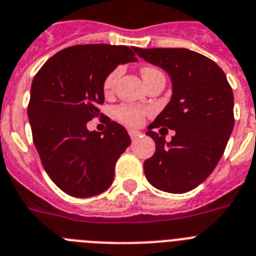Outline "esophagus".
<instances>
[{"instance_id":"obj_1","label":"esophagus","mask_w":256,"mask_h":256,"mask_svg":"<svg viewBox=\"0 0 256 256\" xmlns=\"http://www.w3.org/2000/svg\"><path fill=\"white\" fill-rule=\"evenodd\" d=\"M128 135H130V138L132 139H136L139 135H140V132H136V130H132V128H130V130H128Z\"/></svg>"}]
</instances>
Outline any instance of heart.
<instances>
[{
	"label": "heart",
	"mask_w": 256,
	"mask_h": 256,
	"mask_svg": "<svg viewBox=\"0 0 256 256\" xmlns=\"http://www.w3.org/2000/svg\"><path fill=\"white\" fill-rule=\"evenodd\" d=\"M140 74L143 80L152 75L156 74H162L160 68H154V66H143L140 68ZM121 75V70L120 68H113L112 72H109L106 74V76L102 80V91L105 94H110L114 88L116 83H117L118 78ZM148 112L146 109L136 108V106H132V105H120L114 109V116L118 121H121L122 124H126L128 126H139V124H143V120L147 116Z\"/></svg>",
	"instance_id": "obj_1"
}]
</instances>
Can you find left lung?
<instances>
[{
	"instance_id": "8db88e82",
	"label": "left lung",
	"mask_w": 256,
	"mask_h": 256,
	"mask_svg": "<svg viewBox=\"0 0 256 256\" xmlns=\"http://www.w3.org/2000/svg\"><path fill=\"white\" fill-rule=\"evenodd\" d=\"M142 58L170 75L173 95L146 134L156 150L144 161L148 182L182 194L211 174L224 154L234 126V98L224 72L206 56L184 48H134ZM174 130L166 142L152 130Z\"/></svg>"
}]
</instances>
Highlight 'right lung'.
<instances>
[{
	"label": "right lung",
	"instance_id": "obj_1",
	"mask_svg": "<svg viewBox=\"0 0 256 256\" xmlns=\"http://www.w3.org/2000/svg\"><path fill=\"white\" fill-rule=\"evenodd\" d=\"M134 56L126 45H74L50 57L32 80L27 106L32 140L45 172L66 194L94 196L113 182L130 136L106 116L102 132H88L87 122L104 116L98 106L106 74L136 61Z\"/></svg>",
	"mask_w": 256,
	"mask_h": 256
}]
</instances>
